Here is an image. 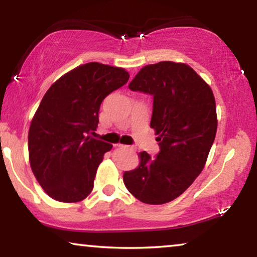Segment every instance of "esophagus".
Here are the masks:
<instances>
[{
    "instance_id": "esophagus-1",
    "label": "esophagus",
    "mask_w": 257,
    "mask_h": 257,
    "mask_svg": "<svg viewBox=\"0 0 257 257\" xmlns=\"http://www.w3.org/2000/svg\"><path fill=\"white\" fill-rule=\"evenodd\" d=\"M117 146L120 147V149H128V147H130V146H127V145H122V144H118Z\"/></svg>"
}]
</instances>
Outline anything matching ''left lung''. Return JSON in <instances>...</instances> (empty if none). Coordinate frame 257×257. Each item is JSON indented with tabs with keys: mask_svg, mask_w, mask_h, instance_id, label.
<instances>
[{
	"mask_svg": "<svg viewBox=\"0 0 257 257\" xmlns=\"http://www.w3.org/2000/svg\"><path fill=\"white\" fill-rule=\"evenodd\" d=\"M153 96L151 127L160 152H140L139 166L124 172L128 192L144 203L163 205L177 199L201 173L215 139L216 104L210 86L185 63L144 66L128 84Z\"/></svg>",
	"mask_w": 257,
	"mask_h": 257,
	"instance_id": "1",
	"label": "left lung"
}]
</instances>
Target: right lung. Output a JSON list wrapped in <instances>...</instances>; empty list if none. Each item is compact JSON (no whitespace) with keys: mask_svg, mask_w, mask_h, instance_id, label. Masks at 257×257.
Returning a JSON list of instances; mask_svg holds the SVG:
<instances>
[{"mask_svg":"<svg viewBox=\"0 0 257 257\" xmlns=\"http://www.w3.org/2000/svg\"><path fill=\"white\" fill-rule=\"evenodd\" d=\"M125 69L91 62L58 78L31 120L28 149L31 170L44 192L61 202L90 194L108 143L91 136L104 98L127 83Z\"/></svg>","mask_w":257,"mask_h":257,"instance_id":"add662e5","label":"right lung"}]
</instances>
